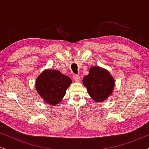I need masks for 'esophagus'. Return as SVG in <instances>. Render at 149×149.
Segmentation results:
<instances>
[{"instance_id": "34e87169", "label": "esophagus", "mask_w": 149, "mask_h": 149, "mask_svg": "<svg viewBox=\"0 0 149 149\" xmlns=\"http://www.w3.org/2000/svg\"><path fill=\"white\" fill-rule=\"evenodd\" d=\"M73 78H74V80L77 83H79L80 81V77L79 76H78V75H75L74 76H73Z\"/></svg>"}]
</instances>
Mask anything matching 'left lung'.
Listing matches in <instances>:
<instances>
[{
	"label": "left lung",
	"instance_id": "obj_1",
	"mask_svg": "<svg viewBox=\"0 0 149 149\" xmlns=\"http://www.w3.org/2000/svg\"><path fill=\"white\" fill-rule=\"evenodd\" d=\"M83 83L93 100L102 102L113 91L115 80L109 71L99 66H92L88 75L83 78Z\"/></svg>",
	"mask_w": 149,
	"mask_h": 149
}]
</instances>
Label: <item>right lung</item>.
Listing matches in <instances>:
<instances>
[{
    "mask_svg": "<svg viewBox=\"0 0 149 149\" xmlns=\"http://www.w3.org/2000/svg\"><path fill=\"white\" fill-rule=\"evenodd\" d=\"M72 80L57 70L45 69L38 76L35 87L45 103L55 106L62 100Z\"/></svg>",
    "mask_w": 149,
    "mask_h": 149,
    "instance_id": "1",
    "label": "right lung"
}]
</instances>
